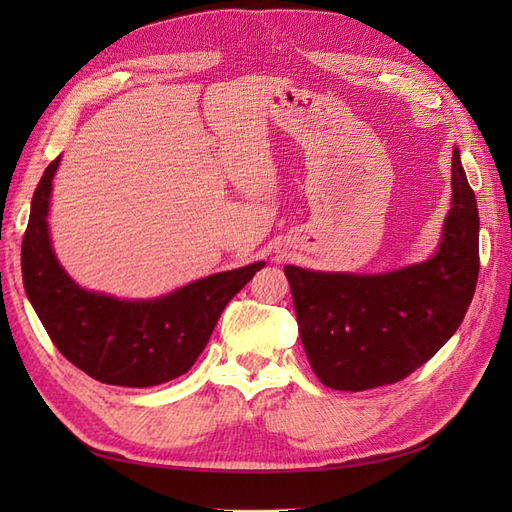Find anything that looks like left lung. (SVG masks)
<instances>
[{
  "label": "left lung",
  "mask_w": 512,
  "mask_h": 512,
  "mask_svg": "<svg viewBox=\"0 0 512 512\" xmlns=\"http://www.w3.org/2000/svg\"><path fill=\"white\" fill-rule=\"evenodd\" d=\"M451 205L427 262L380 275L284 267L307 361L324 386L367 391L404 380L459 329L480 258L476 198L457 149Z\"/></svg>",
  "instance_id": "left-lung-1"
}]
</instances>
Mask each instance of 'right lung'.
<instances>
[{
	"label": "right lung",
	"instance_id": "right-lung-1",
	"mask_svg": "<svg viewBox=\"0 0 512 512\" xmlns=\"http://www.w3.org/2000/svg\"><path fill=\"white\" fill-rule=\"evenodd\" d=\"M57 166L59 158L38 183L21 247L25 292L42 327L74 367L104 384L145 389L179 378L205 350L228 301L265 262L203 277L153 301L83 290L61 269L49 239Z\"/></svg>",
	"mask_w": 512,
	"mask_h": 512
}]
</instances>
